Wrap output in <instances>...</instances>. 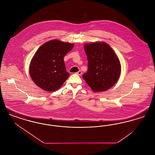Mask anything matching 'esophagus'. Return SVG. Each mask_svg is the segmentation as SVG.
Segmentation results:
<instances>
[{"label": "esophagus", "instance_id": "esophagus-1", "mask_svg": "<svg viewBox=\"0 0 155 155\" xmlns=\"http://www.w3.org/2000/svg\"><path fill=\"white\" fill-rule=\"evenodd\" d=\"M76 74H78V75H81V74H82V71H81V70L78 71V72L76 73Z\"/></svg>", "mask_w": 155, "mask_h": 155}]
</instances>
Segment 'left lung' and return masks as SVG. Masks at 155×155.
<instances>
[{"instance_id":"1","label":"left lung","mask_w":155,"mask_h":155,"mask_svg":"<svg viewBox=\"0 0 155 155\" xmlns=\"http://www.w3.org/2000/svg\"><path fill=\"white\" fill-rule=\"evenodd\" d=\"M88 69L82 75L94 92L110 88L118 81L121 65L110 46L104 42H94L84 46Z\"/></svg>"}]
</instances>
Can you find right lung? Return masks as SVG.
Wrapping results in <instances>:
<instances>
[{
    "label": "right lung",
    "mask_w": 155,
    "mask_h": 155,
    "mask_svg": "<svg viewBox=\"0 0 155 155\" xmlns=\"http://www.w3.org/2000/svg\"><path fill=\"white\" fill-rule=\"evenodd\" d=\"M73 46V44L52 40L39 48L30 65V76L37 85L49 92L61 87L70 75L64 57Z\"/></svg>",
    "instance_id": "right-lung-1"
}]
</instances>
